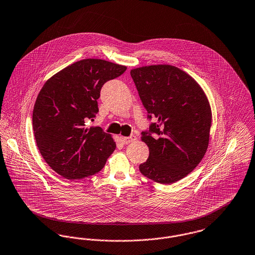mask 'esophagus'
<instances>
[{
	"mask_svg": "<svg viewBox=\"0 0 255 255\" xmlns=\"http://www.w3.org/2000/svg\"><path fill=\"white\" fill-rule=\"evenodd\" d=\"M122 142L124 144H128V143H131L132 141H134L136 139V136L135 135H130V136H122Z\"/></svg>",
	"mask_w": 255,
	"mask_h": 255,
	"instance_id": "34e87169",
	"label": "esophagus"
}]
</instances>
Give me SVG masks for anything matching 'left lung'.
I'll use <instances>...</instances> for the list:
<instances>
[{"label":"left lung","instance_id":"left-lung-1","mask_svg":"<svg viewBox=\"0 0 255 255\" xmlns=\"http://www.w3.org/2000/svg\"><path fill=\"white\" fill-rule=\"evenodd\" d=\"M130 74L147 120H155L141 132L149 157L139 171L157 183H175L205 155L212 120L209 102L195 80L175 66H144Z\"/></svg>","mask_w":255,"mask_h":255}]
</instances>
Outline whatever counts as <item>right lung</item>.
<instances>
[{
    "mask_svg": "<svg viewBox=\"0 0 255 255\" xmlns=\"http://www.w3.org/2000/svg\"><path fill=\"white\" fill-rule=\"evenodd\" d=\"M125 70L107 60H79L40 90L32 113L35 141L46 163L62 177L81 179L99 172L116 149L110 134L101 127L86 128V122L99 112L104 84Z\"/></svg>",
    "mask_w": 255,
    "mask_h": 255,
    "instance_id": "add662e5",
    "label": "right lung"
}]
</instances>
